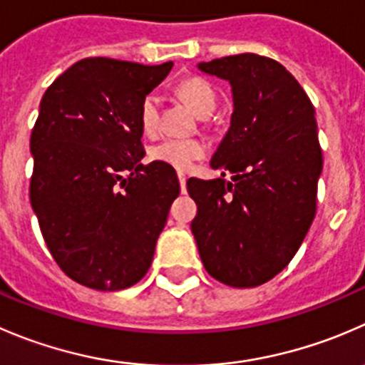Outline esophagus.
<instances>
[{"label": "esophagus", "mask_w": 365, "mask_h": 365, "mask_svg": "<svg viewBox=\"0 0 365 365\" xmlns=\"http://www.w3.org/2000/svg\"><path fill=\"white\" fill-rule=\"evenodd\" d=\"M178 180H180V189H182V192L185 194L187 192V178L183 173H178Z\"/></svg>", "instance_id": "1"}]
</instances>
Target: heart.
Wrapping results in <instances>:
<instances>
[{"label": "heart", "mask_w": 365, "mask_h": 365, "mask_svg": "<svg viewBox=\"0 0 365 365\" xmlns=\"http://www.w3.org/2000/svg\"><path fill=\"white\" fill-rule=\"evenodd\" d=\"M178 93L196 114H201L207 108H215V96L210 85L203 78H187L178 85ZM160 96L150 93L143 98L139 108V123L144 133H153L158 128L160 119ZM207 151L205 143L197 139H165L151 148V158L162 164L175 168L178 171H187L200 160Z\"/></svg>", "instance_id": "heart-1"}]
</instances>
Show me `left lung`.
Returning a JSON list of instances; mask_svg holds the SVG:
<instances>
[{
    "mask_svg": "<svg viewBox=\"0 0 365 365\" xmlns=\"http://www.w3.org/2000/svg\"><path fill=\"white\" fill-rule=\"evenodd\" d=\"M197 69L232 87L230 128L210 160L232 180L189 178L197 205L190 228L210 277L257 287L287 267L316 215V110L298 80L267 56L242 53Z\"/></svg>",
    "mask_w": 365,
    "mask_h": 365,
    "instance_id": "8db88e82",
    "label": "left lung"
}]
</instances>
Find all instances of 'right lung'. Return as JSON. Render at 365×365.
I'll return each mask as SVG.
<instances>
[{"label": "right lung", "mask_w": 365, "mask_h": 365, "mask_svg": "<svg viewBox=\"0 0 365 365\" xmlns=\"http://www.w3.org/2000/svg\"><path fill=\"white\" fill-rule=\"evenodd\" d=\"M171 69L173 62L83 58L38 105L31 208L56 264L85 287H132L153 262L180 183L169 165L140 162L139 108Z\"/></svg>", "instance_id": "obj_1"}]
</instances>
